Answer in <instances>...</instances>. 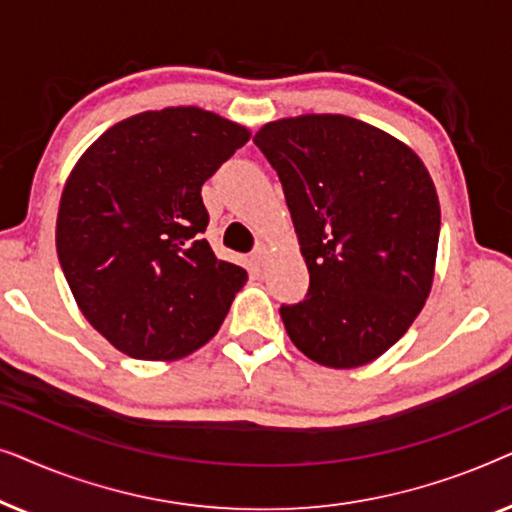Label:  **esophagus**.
<instances>
[{"instance_id": "esophagus-1", "label": "esophagus", "mask_w": 512, "mask_h": 512, "mask_svg": "<svg viewBox=\"0 0 512 512\" xmlns=\"http://www.w3.org/2000/svg\"><path fill=\"white\" fill-rule=\"evenodd\" d=\"M268 256H270V247H268V244H258L254 254H251V261H254L256 265H263L265 261H268Z\"/></svg>"}]
</instances>
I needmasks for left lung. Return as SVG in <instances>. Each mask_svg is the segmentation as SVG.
I'll use <instances>...</instances> for the list:
<instances>
[{
	"label": "left lung",
	"mask_w": 512,
	"mask_h": 512,
	"mask_svg": "<svg viewBox=\"0 0 512 512\" xmlns=\"http://www.w3.org/2000/svg\"><path fill=\"white\" fill-rule=\"evenodd\" d=\"M254 142L282 181L310 270L284 305L293 345L326 368H359L403 338L436 272L440 202L422 158L342 114L265 123Z\"/></svg>",
	"instance_id": "obj_1"
}]
</instances>
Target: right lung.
Wrapping results in <instances>:
<instances>
[{
	"mask_svg": "<svg viewBox=\"0 0 512 512\" xmlns=\"http://www.w3.org/2000/svg\"><path fill=\"white\" fill-rule=\"evenodd\" d=\"M200 107L142 111L95 139L62 188L55 247L83 317L142 361L193 354L219 331L247 270L202 240V184L249 142Z\"/></svg>",
	"mask_w": 512,
	"mask_h": 512,
	"instance_id": "obj_1",
	"label": "right lung"
}]
</instances>
